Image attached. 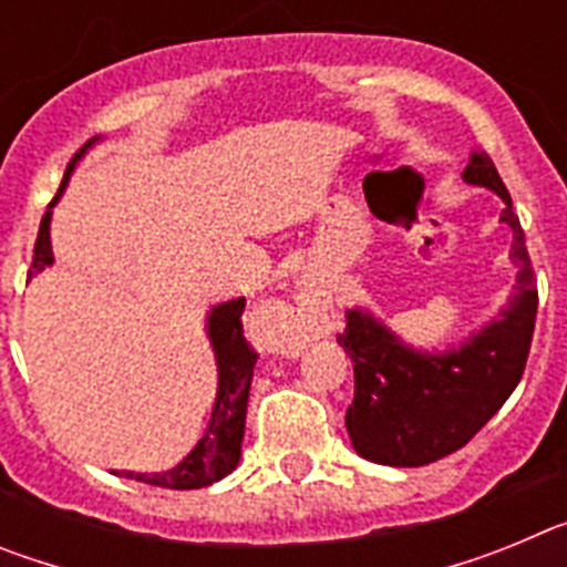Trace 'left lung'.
Here are the masks:
<instances>
[{"label":"left lung","instance_id":"obj_1","mask_svg":"<svg viewBox=\"0 0 567 567\" xmlns=\"http://www.w3.org/2000/svg\"><path fill=\"white\" fill-rule=\"evenodd\" d=\"M463 178L491 187L505 202L519 264L517 295L503 318L463 349L420 354L400 343L372 315L349 309L338 343L354 363V400L346 429L360 457L383 465H429L463 449L517 389L537 323V275L511 195L485 153L471 155Z\"/></svg>","mask_w":567,"mask_h":567}]
</instances>
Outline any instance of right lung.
<instances>
[{
	"label": "right lung",
	"mask_w": 567,
	"mask_h": 567,
	"mask_svg": "<svg viewBox=\"0 0 567 567\" xmlns=\"http://www.w3.org/2000/svg\"><path fill=\"white\" fill-rule=\"evenodd\" d=\"M93 142L84 144L68 164V173L62 178L56 198L50 202V207L59 202L68 175L76 164L79 155L90 147ZM48 264H53V252H50V209L42 215L39 224L37 247H33V267L30 272H39ZM244 307L247 300H229L213 309L209 315V338L215 346V358H218V400H215L213 420H209L207 432L198 440L193 452L175 465V468L164 471V474H130L138 483L158 485V488H204V485L218 483L227 477L229 471L238 465L240 460V440H244V423H247V400H249V383H252V369L258 352H255L249 340L244 338Z\"/></svg>",
	"instance_id": "add662e5"
}]
</instances>
